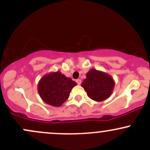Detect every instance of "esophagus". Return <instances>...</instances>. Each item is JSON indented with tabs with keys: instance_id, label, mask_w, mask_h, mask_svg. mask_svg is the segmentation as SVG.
I'll return each mask as SVG.
<instances>
[{
	"instance_id": "34e87169",
	"label": "esophagus",
	"mask_w": 150,
	"mask_h": 150,
	"mask_svg": "<svg viewBox=\"0 0 150 150\" xmlns=\"http://www.w3.org/2000/svg\"><path fill=\"white\" fill-rule=\"evenodd\" d=\"M76 82L77 85H80L81 82H82V81H81L80 79H77V80H76Z\"/></svg>"
}]
</instances>
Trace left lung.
<instances>
[{"label": "left lung", "mask_w": 150, "mask_h": 150, "mask_svg": "<svg viewBox=\"0 0 150 150\" xmlns=\"http://www.w3.org/2000/svg\"><path fill=\"white\" fill-rule=\"evenodd\" d=\"M89 98L97 101L108 99L114 87V81L108 74L92 69L87 73V78L82 83Z\"/></svg>", "instance_id": "obj_1"}]
</instances>
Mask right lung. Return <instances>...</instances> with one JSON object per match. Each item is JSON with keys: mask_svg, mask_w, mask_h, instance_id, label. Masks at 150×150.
<instances>
[{"mask_svg": "<svg viewBox=\"0 0 150 150\" xmlns=\"http://www.w3.org/2000/svg\"><path fill=\"white\" fill-rule=\"evenodd\" d=\"M77 83L61 72L50 73L41 79L38 92L43 101L53 106H60L68 99Z\"/></svg>", "mask_w": 150, "mask_h": 150, "instance_id": "right-lung-1", "label": "right lung"}]
</instances>
